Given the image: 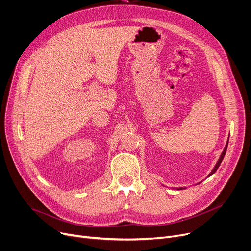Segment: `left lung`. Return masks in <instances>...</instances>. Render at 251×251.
I'll return each mask as SVG.
<instances>
[{
  "label": "left lung",
  "mask_w": 251,
  "mask_h": 251,
  "mask_svg": "<svg viewBox=\"0 0 251 251\" xmlns=\"http://www.w3.org/2000/svg\"><path fill=\"white\" fill-rule=\"evenodd\" d=\"M228 142H229V138H228V140H227V143H226L225 148H224V150H223V151H222V153H221V155H220V159L218 160V162H217V164L215 165V167L213 168V170L210 171V173L207 175V177L212 176V175L216 172V171L218 170V168L220 167V165H221V163H222V161H223V159H224V156H225V154H226L227 148H228ZM200 183H201V182H200ZM200 183H197V184H200ZM175 189H177V190H181V189H186V187H179V188H175Z\"/></svg>",
  "instance_id": "1"
}]
</instances>
